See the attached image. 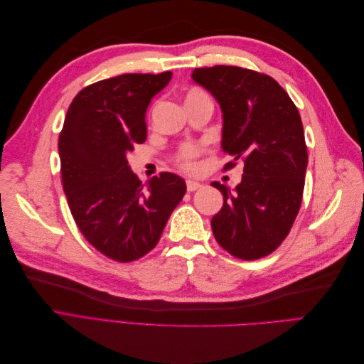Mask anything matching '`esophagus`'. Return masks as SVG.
Segmentation results:
<instances>
[{"instance_id": "obj_1", "label": "esophagus", "mask_w": 364, "mask_h": 364, "mask_svg": "<svg viewBox=\"0 0 364 364\" xmlns=\"http://www.w3.org/2000/svg\"><path fill=\"white\" fill-rule=\"evenodd\" d=\"M202 186V183H199V182H196V181H186V190H188L190 193H193V191H196V190H199Z\"/></svg>"}]
</instances>
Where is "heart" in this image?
Masks as SVG:
<instances>
[{"label":"heart","instance_id":"1","mask_svg":"<svg viewBox=\"0 0 364 364\" xmlns=\"http://www.w3.org/2000/svg\"><path fill=\"white\" fill-rule=\"evenodd\" d=\"M205 94L203 91L197 90V87H193V90H190L188 92H186V97H185V102L190 100V98H194V97H199ZM197 155H199V150H197V147L194 146H183L181 149V151L178 153V156H176V162H178V165L181 168L186 170V171H193L196 168V158Z\"/></svg>","mask_w":364,"mask_h":364}]
</instances>
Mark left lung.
Segmentation results:
<instances>
[{
  "instance_id": "obj_1",
  "label": "left lung",
  "mask_w": 364,
  "mask_h": 364,
  "mask_svg": "<svg viewBox=\"0 0 364 364\" xmlns=\"http://www.w3.org/2000/svg\"><path fill=\"white\" fill-rule=\"evenodd\" d=\"M193 80L220 103L223 151L245 164L243 178L222 191L223 206L213 220L217 243L241 259L277 250L289 235L302 203L308 151L301 115L284 87L270 75L240 67L196 68Z\"/></svg>"
}]
</instances>
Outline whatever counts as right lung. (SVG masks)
<instances>
[{"label":"right lung","mask_w":364,"mask_h":364,"mask_svg":"<svg viewBox=\"0 0 364 364\" xmlns=\"http://www.w3.org/2000/svg\"><path fill=\"white\" fill-rule=\"evenodd\" d=\"M173 73L121 74L74 97L59 135L63 191L77 228L105 257L139 259L158 245L185 196L182 178L162 171L142 183L127 153L147 138L146 111Z\"/></svg>","instance_id":"obj_1"}]
</instances>
